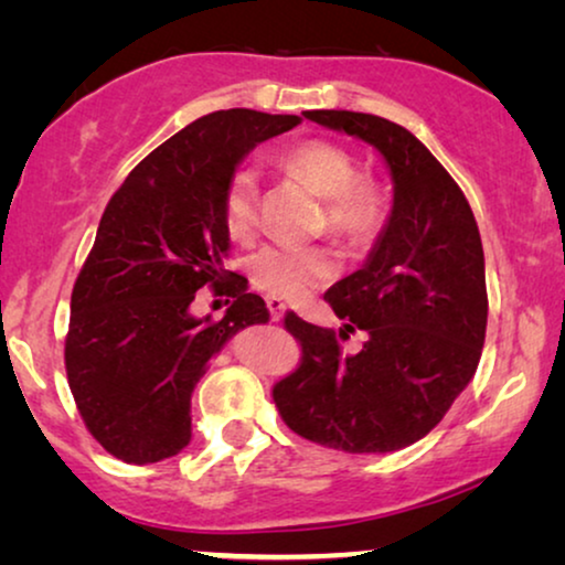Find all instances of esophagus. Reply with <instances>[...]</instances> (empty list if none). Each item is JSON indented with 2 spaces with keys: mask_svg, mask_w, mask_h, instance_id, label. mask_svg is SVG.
<instances>
[{
  "mask_svg": "<svg viewBox=\"0 0 565 565\" xmlns=\"http://www.w3.org/2000/svg\"><path fill=\"white\" fill-rule=\"evenodd\" d=\"M267 308H269V316H273V321H280L285 316V308H288V306L282 303V298L267 296Z\"/></svg>",
  "mask_w": 565,
  "mask_h": 565,
  "instance_id": "esophagus-1",
  "label": "esophagus"
}]
</instances>
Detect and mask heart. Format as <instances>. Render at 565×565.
Listing matches in <instances>:
<instances>
[{
	"instance_id": "1",
	"label": "heart",
	"mask_w": 565,
	"mask_h": 565,
	"mask_svg": "<svg viewBox=\"0 0 565 565\" xmlns=\"http://www.w3.org/2000/svg\"><path fill=\"white\" fill-rule=\"evenodd\" d=\"M275 164L285 174L306 182L323 200L319 228L339 238H365L381 221V195L362 180L358 159L342 143L311 138L285 149ZM259 180L249 167L228 174L221 195V218L234 242H249L259 221ZM254 288L277 298H306L337 275L339 262L329 246L265 244L246 262Z\"/></svg>"
}]
</instances>
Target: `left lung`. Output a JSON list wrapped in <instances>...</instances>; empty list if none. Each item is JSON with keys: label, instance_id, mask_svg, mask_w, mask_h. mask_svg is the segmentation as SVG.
Returning a JSON list of instances; mask_svg holds the SVG:
<instances>
[{"label": "left lung", "instance_id": "1", "mask_svg": "<svg viewBox=\"0 0 565 565\" xmlns=\"http://www.w3.org/2000/svg\"><path fill=\"white\" fill-rule=\"evenodd\" d=\"M306 118L375 146L393 207L362 269L323 296L344 329L285 316L303 358L273 398L316 445L393 452L429 435L476 375L489 319L481 234L458 182L404 126L350 110ZM354 328L369 342L344 355L338 339Z\"/></svg>", "mask_w": 565, "mask_h": 565}]
</instances>
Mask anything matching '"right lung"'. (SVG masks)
Returning <instances> with one entry per match:
<instances>
[{"instance_id":"add662e5","label":"right lung","mask_w":565,"mask_h":565,"mask_svg":"<svg viewBox=\"0 0 565 565\" xmlns=\"http://www.w3.org/2000/svg\"><path fill=\"white\" fill-rule=\"evenodd\" d=\"M298 122L246 107L203 115L153 149L107 203L74 282L64 360L84 424L118 460L146 466L188 447L190 398L207 362L236 331L269 321L246 277L223 265L231 238L221 195L254 146ZM205 284L235 298L221 322L191 313Z\"/></svg>"}]
</instances>
